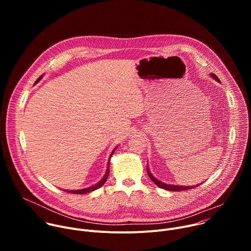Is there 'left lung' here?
I'll use <instances>...</instances> for the list:
<instances>
[{"label": "left lung", "instance_id": "obj_1", "mask_svg": "<svg viewBox=\"0 0 251 251\" xmlns=\"http://www.w3.org/2000/svg\"><path fill=\"white\" fill-rule=\"evenodd\" d=\"M212 75V77L216 79V80H218L219 81V78H218V76L216 75ZM147 172H148V175H149V176H150V178L151 180L153 181V183L155 184V185H157L159 188H161V189H164V190H167V191H172V192H180V191H185V190H190V189H194L195 187H199L200 185H197V186H187V187H185V186H175V185H167V184H165V183H162V182H160V181H158L157 178L155 177V176H152V174L150 173V171H149V169H148V167H147Z\"/></svg>", "mask_w": 251, "mask_h": 251}]
</instances>
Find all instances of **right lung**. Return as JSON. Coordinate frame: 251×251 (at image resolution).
I'll return each mask as SVG.
<instances>
[{
    "instance_id": "1",
    "label": "right lung",
    "mask_w": 251,
    "mask_h": 251,
    "mask_svg": "<svg viewBox=\"0 0 251 251\" xmlns=\"http://www.w3.org/2000/svg\"><path fill=\"white\" fill-rule=\"evenodd\" d=\"M42 77H43V75H41L38 79H37V81H35V83L37 82H39L41 79H42ZM117 148V147H116ZM116 148L113 150V152L111 153V155H110V158H111V156L113 155V153H114V151L116 150ZM109 163H110V159H109V161H108V167H107V170H106V174L104 175V176L102 177V180L99 182V183H97L96 185H94V186H92V187H89V188H86V189H82V190H76V191H66L67 193H71V194H77V195H80V194H86V193H90V192H92V191H95V190H97V189H99L100 187H102L104 184H105V182H106V180H107V177H108V176H109Z\"/></svg>"
}]
</instances>
